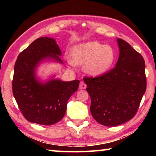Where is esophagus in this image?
<instances>
[{
  "label": "esophagus",
  "mask_w": 156,
  "mask_h": 156,
  "mask_svg": "<svg viewBox=\"0 0 156 156\" xmlns=\"http://www.w3.org/2000/svg\"><path fill=\"white\" fill-rule=\"evenodd\" d=\"M86 84L83 83V82H80V84H79V88L81 89H84L86 88Z\"/></svg>",
  "instance_id": "esophagus-1"
}]
</instances>
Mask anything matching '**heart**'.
Here are the masks:
<instances>
[{"instance_id":"b5f03b06","label":"heart","mask_w":156,"mask_h":156,"mask_svg":"<svg viewBox=\"0 0 156 156\" xmlns=\"http://www.w3.org/2000/svg\"><path fill=\"white\" fill-rule=\"evenodd\" d=\"M115 60V52L112 47L98 41L77 44L72 51L71 64L84 65L89 74L99 76L109 69Z\"/></svg>"}]
</instances>
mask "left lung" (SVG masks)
I'll list each match as a JSON object with an SVG mask.
<instances>
[{"label": "left lung", "instance_id": "8db88e82", "mask_svg": "<svg viewBox=\"0 0 156 156\" xmlns=\"http://www.w3.org/2000/svg\"><path fill=\"white\" fill-rule=\"evenodd\" d=\"M118 43L120 56L115 67L98 77L83 78L91 100V115L107 126L132 119L147 88L143 57L122 39L118 38Z\"/></svg>", "mask_w": 156, "mask_h": 156}]
</instances>
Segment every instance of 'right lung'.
<instances>
[{"mask_svg": "<svg viewBox=\"0 0 156 156\" xmlns=\"http://www.w3.org/2000/svg\"><path fill=\"white\" fill-rule=\"evenodd\" d=\"M61 51L54 39L42 37L21 51L15 62L12 91L19 109L29 122L51 125L62 119L67 101L78 90L80 80H51L42 84L34 70L41 60L51 58L62 62Z\"/></svg>", "mask_w": 156, "mask_h": 156, "instance_id": "1", "label": "right lung"}]
</instances>
